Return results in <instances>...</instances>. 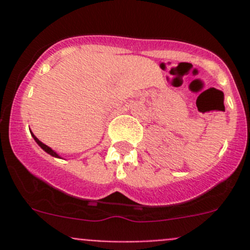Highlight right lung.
<instances>
[{
    "instance_id": "obj_1",
    "label": "right lung",
    "mask_w": 250,
    "mask_h": 250,
    "mask_svg": "<svg viewBox=\"0 0 250 250\" xmlns=\"http://www.w3.org/2000/svg\"><path fill=\"white\" fill-rule=\"evenodd\" d=\"M31 134H32V133H31ZM32 137H34V139H35V141H36V143H37V144H39V145H40V146H41V148H42V150H44V151H46V152H47V153H49V155H50V156H53V157H58V158H60V156H59V155H58V153H57V152H55V151H53V150H52V148H50V147H49V146H47V145H46V144H43V143H42V141H40L39 139H37V138H36V137H35V135H34V134H32Z\"/></svg>"
}]
</instances>
